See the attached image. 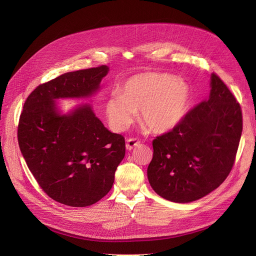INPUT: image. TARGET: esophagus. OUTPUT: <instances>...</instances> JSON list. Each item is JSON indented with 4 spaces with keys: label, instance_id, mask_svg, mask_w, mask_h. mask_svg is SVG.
Returning a JSON list of instances; mask_svg holds the SVG:
<instances>
[{
    "label": "esophagus",
    "instance_id": "1",
    "mask_svg": "<svg viewBox=\"0 0 256 256\" xmlns=\"http://www.w3.org/2000/svg\"><path fill=\"white\" fill-rule=\"evenodd\" d=\"M141 143V141L138 139V138H130L128 141H126V148L128 150H132L134 147L136 146H139Z\"/></svg>",
    "mask_w": 256,
    "mask_h": 256
}]
</instances>
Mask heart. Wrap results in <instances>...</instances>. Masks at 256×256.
<instances>
[{
  "instance_id": "obj_1",
  "label": "heart",
  "mask_w": 256,
  "mask_h": 256,
  "mask_svg": "<svg viewBox=\"0 0 256 256\" xmlns=\"http://www.w3.org/2000/svg\"><path fill=\"white\" fill-rule=\"evenodd\" d=\"M189 87L184 80L169 74L145 72L128 78L121 94H112L106 104L111 126L126 130L141 111L146 128L165 132L176 126L189 102Z\"/></svg>"
}]
</instances>
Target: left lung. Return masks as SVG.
Listing matches in <instances>:
<instances>
[{
  "label": "left lung",
  "mask_w": 256,
  "mask_h": 256,
  "mask_svg": "<svg viewBox=\"0 0 256 256\" xmlns=\"http://www.w3.org/2000/svg\"><path fill=\"white\" fill-rule=\"evenodd\" d=\"M210 87L206 100L152 141L147 176L154 192L173 202L186 204L208 195L234 164L243 130L240 106L214 72Z\"/></svg>",
  "instance_id": "obj_1"
}]
</instances>
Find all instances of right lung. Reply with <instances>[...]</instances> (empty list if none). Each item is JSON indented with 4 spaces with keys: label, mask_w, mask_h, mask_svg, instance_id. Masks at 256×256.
Instances as JSON below:
<instances>
[{
    "label": "right lung",
    "mask_w": 256,
    "mask_h": 256,
    "mask_svg": "<svg viewBox=\"0 0 256 256\" xmlns=\"http://www.w3.org/2000/svg\"><path fill=\"white\" fill-rule=\"evenodd\" d=\"M108 72L100 65L40 84L20 116L18 140L26 165L42 191L65 206H88L109 193L126 141L108 130L90 106L60 115L54 100L91 96Z\"/></svg>",
    "instance_id": "obj_1"
}]
</instances>
